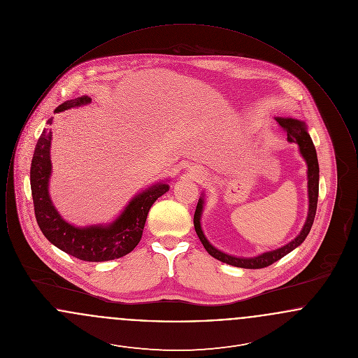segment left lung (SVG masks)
<instances>
[{"label": "left lung", "mask_w": 358, "mask_h": 358, "mask_svg": "<svg viewBox=\"0 0 358 358\" xmlns=\"http://www.w3.org/2000/svg\"><path fill=\"white\" fill-rule=\"evenodd\" d=\"M275 120L286 131L287 141L294 142L299 146V153L306 161L307 194H308V212H307L306 222L303 224V228L299 232V235L280 248L267 251V252H263L260 255L252 256V257L229 255V254H225L220 250H217L215 245H212L209 243L208 238H205L203 228H201V216H203V210H204L205 201L204 194H201V197L199 199L197 206H196L194 219H193L196 234L209 255L213 256L215 259L220 260L222 263H227L229 266H235L240 268H251V270L252 268H264L267 266H271L273 263L289 254L292 250H295L305 241V238H307V235L311 229V225L314 222L315 212H317V203H318V190H320V165H318V158H317L314 143L307 131L306 123L302 120L282 118V117H276Z\"/></svg>", "instance_id": "8db88e82"}]
</instances>
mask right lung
<instances>
[{"label":"right lung","instance_id":"1","mask_svg":"<svg viewBox=\"0 0 358 358\" xmlns=\"http://www.w3.org/2000/svg\"><path fill=\"white\" fill-rule=\"evenodd\" d=\"M88 103H91V98L83 95L62 103L56 107L55 113H62ZM47 123L52 124L53 118ZM51 141V129H44L36 143L31 164L34 215L44 236L59 250L85 262H107L130 254L142 238L152 205L169 190V180L157 182L139 192L123 208L114 222L76 227L62 217L50 196Z\"/></svg>","mask_w":358,"mask_h":358}]
</instances>
